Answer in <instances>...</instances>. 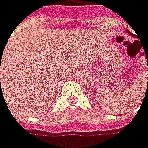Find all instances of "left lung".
<instances>
[{
  "label": "left lung",
  "instance_id": "8db88e82",
  "mask_svg": "<svg viewBox=\"0 0 148 148\" xmlns=\"http://www.w3.org/2000/svg\"><path fill=\"white\" fill-rule=\"evenodd\" d=\"M127 33L129 34V35H131V36H134V34H132L130 31H129V30H127Z\"/></svg>",
  "mask_w": 148,
  "mask_h": 148
}]
</instances>
